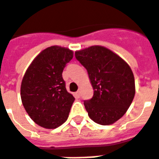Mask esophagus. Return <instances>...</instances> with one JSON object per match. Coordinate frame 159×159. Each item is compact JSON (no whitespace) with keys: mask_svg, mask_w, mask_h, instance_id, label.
<instances>
[{"mask_svg":"<svg viewBox=\"0 0 159 159\" xmlns=\"http://www.w3.org/2000/svg\"><path fill=\"white\" fill-rule=\"evenodd\" d=\"M80 91H77V93H75V95H76V97H77V98H80Z\"/></svg>","mask_w":159,"mask_h":159,"instance_id":"esophagus-1","label":"esophagus"}]
</instances>
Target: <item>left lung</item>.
<instances>
[{"instance_id": "1", "label": "left lung", "mask_w": 159, "mask_h": 159, "mask_svg": "<svg viewBox=\"0 0 159 159\" xmlns=\"http://www.w3.org/2000/svg\"><path fill=\"white\" fill-rule=\"evenodd\" d=\"M75 56L87 69L93 88V98L84 102L89 117L100 125L116 123L128 111L135 95L131 67L121 57L102 46L76 51Z\"/></svg>"}]
</instances>
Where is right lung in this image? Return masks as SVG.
I'll return each instance as SVG.
<instances>
[{"label": "right lung", "mask_w": 159, "mask_h": 159, "mask_svg": "<svg viewBox=\"0 0 159 159\" xmlns=\"http://www.w3.org/2000/svg\"><path fill=\"white\" fill-rule=\"evenodd\" d=\"M73 57V51L52 46L42 51L29 65L21 81L24 108L42 128L54 129L68 117L75 98L65 87L62 71Z\"/></svg>", "instance_id": "right-lung-1"}]
</instances>
